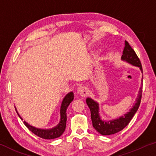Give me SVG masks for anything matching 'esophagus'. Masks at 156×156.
Instances as JSON below:
<instances>
[{
	"label": "esophagus",
	"instance_id": "1",
	"mask_svg": "<svg viewBox=\"0 0 156 156\" xmlns=\"http://www.w3.org/2000/svg\"><path fill=\"white\" fill-rule=\"evenodd\" d=\"M77 92L82 97H85L88 94V90L85 86H79L77 89Z\"/></svg>",
	"mask_w": 156,
	"mask_h": 156
}]
</instances>
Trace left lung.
Masks as SVG:
<instances>
[{
    "label": "left lung",
    "instance_id": "left-lung-1",
    "mask_svg": "<svg viewBox=\"0 0 156 156\" xmlns=\"http://www.w3.org/2000/svg\"><path fill=\"white\" fill-rule=\"evenodd\" d=\"M121 59L123 61H126V62L133 66L139 68L141 73H143L142 66L139 57L137 56L134 50L131 48L126 41H125V47L124 51H123V55L122 56ZM142 85H143V77L141 78V85L139 88L137 98L136 99V102L133 104V107L129 109V112L124 114V115L121 116L119 118L108 120V121H105V120L101 119L100 115L99 103L91 99L90 98H87L86 103L87 106L89 107L90 110L93 126L98 132H99L100 134L103 136L115 134V133L122 131L123 129L125 128L129 124V123L130 122L131 119L134 116L135 113L137 112L140 103H141Z\"/></svg>",
    "mask_w": 156,
    "mask_h": 156
}]
</instances>
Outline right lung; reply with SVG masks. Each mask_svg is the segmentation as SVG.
Masks as SVG:
<instances>
[{
	"label": "right lung",
	"instance_id": "1",
	"mask_svg": "<svg viewBox=\"0 0 156 156\" xmlns=\"http://www.w3.org/2000/svg\"><path fill=\"white\" fill-rule=\"evenodd\" d=\"M73 92H70L65 96L64 98L63 99L62 102H61V109H60V121H59L58 124L56 125V126L53 127L51 129H39L34 127L27 122L24 121V124L29 129V130L32 131V133L37 135V136L42 138L44 139H56V138L60 137L63 133L64 132L66 129V110L69 105L71 104V102L73 100ZM15 110H16L17 115L20 117V118L23 120L20 116L18 112L17 111L16 107H15Z\"/></svg>",
	"mask_w": 156,
	"mask_h": 156
}]
</instances>
